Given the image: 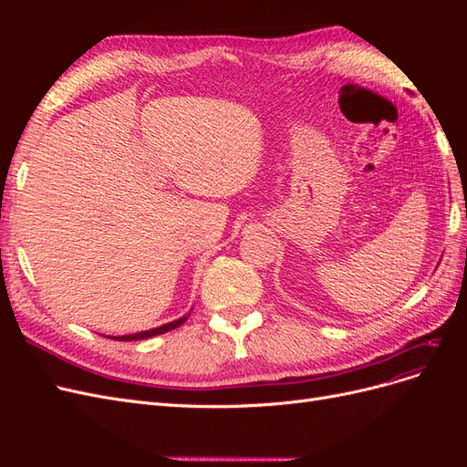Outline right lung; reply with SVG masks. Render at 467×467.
<instances>
[{
  "instance_id": "add662e5",
  "label": "right lung",
  "mask_w": 467,
  "mask_h": 467,
  "mask_svg": "<svg viewBox=\"0 0 467 467\" xmlns=\"http://www.w3.org/2000/svg\"><path fill=\"white\" fill-rule=\"evenodd\" d=\"M185 321H187V316L177 319V321L160 325V327L150 329V331H140V333H134V335H122V337H110V338H115V341H142V338H150V337H153V335H161V333H167V331H171V329H177V327H181V325L185 323Z\"/></svg>"
}]
</instances>
